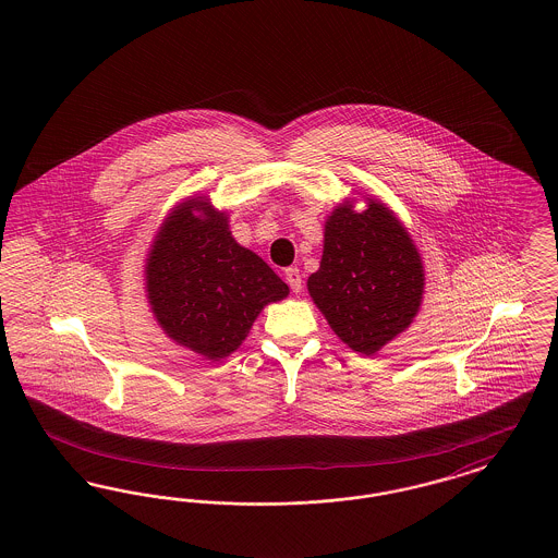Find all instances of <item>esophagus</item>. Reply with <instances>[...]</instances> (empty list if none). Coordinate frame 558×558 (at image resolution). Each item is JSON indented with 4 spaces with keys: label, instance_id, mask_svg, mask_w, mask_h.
Segmentation results:
<instances>
[{
    "label": "esophagus",
    "instance_id": "1",
    "mask_svg": "<svg viewBox=\"0 0 558 558\" xmlns=\"http://www.w3.org/2000/svg\"><path fill=\"white\" fill-rule=\"evenodd\" d=\"M284 280L289 282V287H291L293 293H300L303 284H301V274L298 267H287V269H284Z\"/></svg>",
    "mask_w": 558,
    "mask_h": 558
}]
</instances>
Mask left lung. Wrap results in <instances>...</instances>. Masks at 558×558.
<instances>
[{
    "label": "left lung",
    "instance_id": "left-lung-1",
    "mask_svg": "<svg viewBox=\"0 0 558 558\" xmlns=\"http://www.w3.org/2000/svg\"><path fill=\"white\" fill-rule=\"evenodd\" d=\"M307 291L336 336L369 356L412 325L425 269L408 229L383 202L367 199L361 213L343 202L327 218Z\"/></svg>",
    "mask_w": 558,
    "mask_h": 558
}]
</instances>
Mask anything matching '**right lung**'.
I'll return each instance as SVG.
<instances>
[{
    "mask_svg": "<svg viewBox=\"0 0 558 558\" xmlns=\"http://www.w3.org/2000/svg\"><path fill=\"white\" fill-rule=\"evenodd\" d=\"M144 274L161 329L208 361L238 350L260 310L289 295L274 269L233 240L227 215L208 197L173 208L148 251Z\"/></svg>",
    "mask_w": 558,
    "mask_h": 558,
    "instance_id": "1",
    "label": "right lung"
}]
</instances>
